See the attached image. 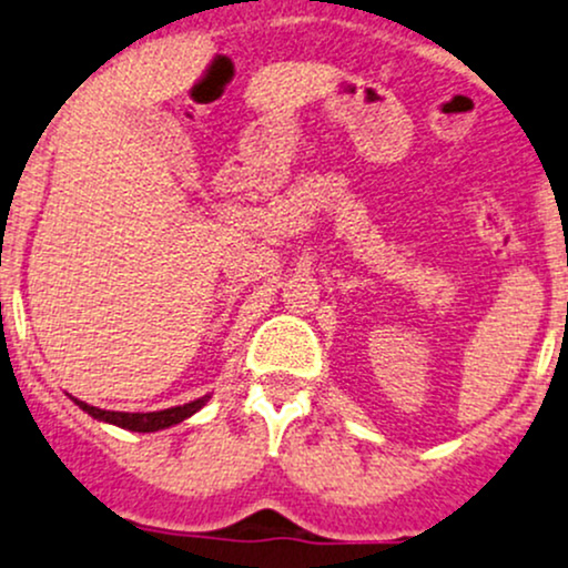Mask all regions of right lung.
<instances>
[{
    "label": "right lung",
    "instance_id": "1",
    "mask_svg": "<svg viewBox=\"0 0 568 568\" xmlns=\"http://www.w3.org/2000/svg\"><path fill=\"white\" fill-rule=\"evenodd\" d=\"M207 398L210 396H202V398H196V402L183 404V407L159 409V413H110V409L91 407V404L78 402V398H74V404H78L83 413H89L91 417H97V420H102V423H112V426L126 428V432L151 434V432H161V428H170V426H174V423H183L185 417L199 413V409L207 404Z\"/></svg>",
    "mask_w": 568,
    "mask_h": 568
}]
</instances>
